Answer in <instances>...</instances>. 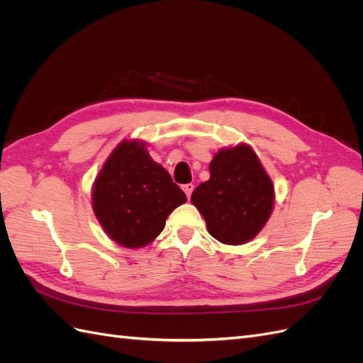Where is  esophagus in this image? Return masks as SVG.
I'll return each mask as SVG.
<instances>
[{
    "instance_id": "34e87169",
    "label": "esophagus",
    "mask_w": 363,
    "mask_h": 363,
    "mask_svg": "<svg viewBox=\"0 0 363 363\" xmlns=\"http://www.w3.org/2000/svg\"><path fill=\"white\" fill-rule=\"evenodd\" d=\"M183 191H184L186 196H188V199H191V195H192V191H194V184H192V183H188V184H183Z\"/></svg>"
}]
</instances>
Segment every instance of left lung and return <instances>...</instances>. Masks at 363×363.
I'll list each match as a JSON object with an SVG mask.
<instances>
[{
	"label": "left lung",
	"mask_w": 363,
	"mask_h": 363,
	"mask_svg": "<svg viewBox=\"0 0 363 363\" xmlns=\"http://www.w3.org/2000/svg\"><path fill=\"white\" fill-rule=\"evenodd\" d=\"M211 179L192 192L191 201L219 242L245 244L265 225L274 206V186L256 152L242 144L218 152Z\"/></svg>",
	"instance_id": "1"
}]
</instances>
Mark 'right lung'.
Instances as JSON below:
<instances>
[{"mask_svg":"<svg viewBox=\"0 0 363 363\" xmlns=\"http://www.w3.org/2000/svg\"><path fill=\"white\" fill-rule=\"evenodd\" d=\"M95 216L115 242L128 248L150 244L168 215L186 201L171 175L150 157L144 144L124 140L100 171L92 192Z\"/></svg>","mask_w":363,"mask_h":363,"instance_id":"obj_1","label":"right lung"}]
</instances>
